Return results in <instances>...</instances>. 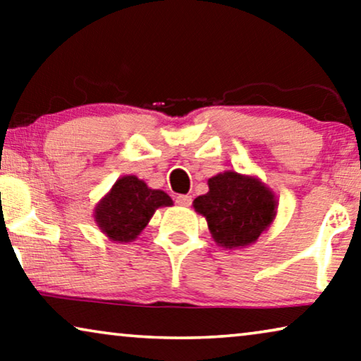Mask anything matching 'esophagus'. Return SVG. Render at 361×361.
I'll use <instances>...</instances> for the list:
<instances>
[{"label": "esophagus", "instance_id": "34e87169", "mask_svg": "<svg viewBox=\"0 0 361 361\" xmlns=\"http://www.w3.org/2000/svg\"><path fill=\"white\" fill-rule=\"evenodd\" d=\"M176 204L180 207H189L192 204V197L190 195H177L176 197Z\"/></svg>", "mask_w": 361, "mask_h": 361}]
</instances>
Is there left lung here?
I'll return each mask as SVG.
<instances>
[{
    "label": "left lung",
    "instance_id": "obj_1",
    "mask_svg": "<svg viewBox=\"0 0 361 361\" xmlns=\"http://www.w3.org/2000/svg\"><path fill=\"white\" fill-rule=\"evenodd\" d=\"M210 233L225 248L255 243L276 215L274 195L258 179L226 171L209 179V192L194 200Z\"/></svg>",
    "mask_w": 361,
    "mask_h": 361
}]
</instances>
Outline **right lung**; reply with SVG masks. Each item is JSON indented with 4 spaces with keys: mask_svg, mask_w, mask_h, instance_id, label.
Masks as SVG:
<instances>
[{
    "mask_svg": "<svg viewBox=\"0 0 361 361\" xmlns=\"http://www.w3.org/2000/svg\"><path fill=\"white\" fill-rule=\"evenodd\" d=\"M172 205L166 192L152 190L135 176L115 182L105 199L97 205L95 221L113 241L135 240L159 207Z\"/></svg>",
    "mask_w": 361,
    "mask_h": 361,
    "instance_id": "obj_1",
    "label": "right lung"
}]
</instances>
